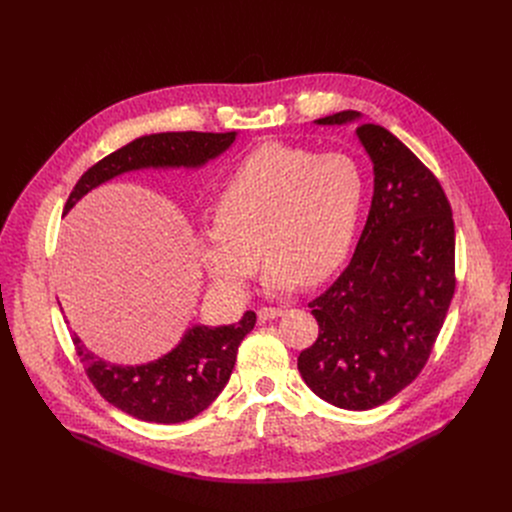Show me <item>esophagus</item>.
Listing matches in <instances>:
<instances>
[{
    "mask_svg": "<svg viewBox=\"0 0 512 512\" xmlns=\"http://www.w3.org/2000/svg\"><path fill=\"white\" fill-rule=\"evenodd\" d=\"M283 314V308H259V312H257V316H259V320L261 322H267V320H273V318H277V316H281Z\"/></svg>",
    "mask_w": 512,
    "mask_h": 512,
    "instance_id": "obj_1",
    "label": "esophagus"
}]
</instances>
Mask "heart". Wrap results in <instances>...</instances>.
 <instances>
[{"label":"heart","mask_w":512,"mask_h":512,"mask_svg":"<svg viewBox=\"0 0 512 512\" xmlns=\"http://www.w3.org/2000/svg\"><path fill=\"white\" fill-rule=\"evenodd\" d=\"M364 202V174L344 154L263 143L216 196L214 221L200 233L210 275L243 287L267 261L265 283L289 289L318 283L346 259Z\"/></svg>","instance_id":"heart-1"}]
</instances>
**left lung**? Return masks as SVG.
<instances>
[{
	"label": "left lung",
	"mask_w": 512,
	"mask_h": 512,
	"mask_svg": "<svg viewBox=\"0 0 512 512\" xmlns=\"http://www.w3.org/2000/svg\"><path fill=\"white\" fill-rule=\"evenodd\" d=\"M358 117L340 111L316 123ZM356 135L373 160V204L348 267L308 304L320 330L298 369L320 399L367 411L423 371L454 298L456 233L440 180L403 141L375 123Z\"/></svg>",
	"instance_id": "1"
}]
</instances>
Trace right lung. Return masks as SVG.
<instances>
[{"mask_svg": "<svg viewBox=\"0 0 512 512\" xmlns=\"http://www.w3.org/2000/svg\"><path fill=\"white\" fill-rule=\"evenodd\" d=\"M235 137L237 131H168L137 137L81 176L64 212L95 186L129 170L198 168L223 154ZM255 322V312H245L241 322L231 326H192L172 352L139 367L105 362L89 352L77 334H72V342L89 381L105 401L135 419L170 425L196 417L221 395L235 369L239 344L255 328Z\"/></svg>", "mask_w": 512, "mask_h": 512, "instance_id": "right-lung-1", "label": "right lung"}]
</instances>
